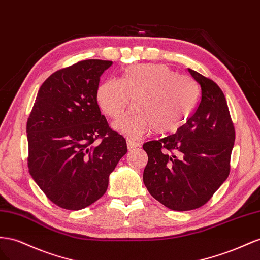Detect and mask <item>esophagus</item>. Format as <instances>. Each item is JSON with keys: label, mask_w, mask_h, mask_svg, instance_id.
Listing matches in <instances>:
<instances>
[{"label": "esophagus", "mask_w": 260, "mask_h": 260, "mask_svg": "<svg viewBox=\"0 0 260 260\" xmlns=\"http://www.w3.org/2000/svg\"><path fill=\"white\" fill-rule=\"evenodd\" d=\"M138 147H139V144H137V143H135V142H133V140H129V139L127 140V149H128L129 151L137 149Z\"/></svg>", "instance_id": "1"}]
</instances>
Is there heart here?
<instances>
[{
	"label": "heart",
	"mask_w": 260,
	"mask_h": 260,
	"mask_svg": "<svg viewBox=\"0 0 260 260\" xmlns=\"http://www.w3.org/2000/svg\"><path fill=\"white\" fill-rule=\"evenodd\" d=\"M199 95L194 79L181 76L165 64L145 63L126 68L121 79L109 78L98 87V105L111 118L121 116L133 98V107L114 127L132 139L152 131L171 134L185 124Z\"/></svg>",
	"instance_id": "heart-1"
}]
</instances>
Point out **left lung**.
I'll use <instances>...</instances> for the list:
<instances>
[{"label": "left lung", "mask_w": 260, "mask_h": 260, "mask_svg": "<svg viewBox=\"0 0 260 260\" xmlns=\"http://www.w3.org/2000/svg\"><path fill=\"white\" fill-rule=\"evenodd\" d=\"M200 88L195 112L175 134L144 144V183L169 209L204 206L228 179L235 129L220 87L188 69Z\"/></svg>", "instance_id": "8db88e82"}]
</instances>
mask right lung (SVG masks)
<instances>
[{
  "instance_id": "right-lung-1",
  "label": "right lung",
  "mask_w": 260,
  "mask_h": 260,
  "mask_svg": "<svg viewBox=\"0 0 260 260\" xmlns=\"http://www.w3.org/2000/svg\"><path fill=\"white\" fill-rule=\"evenodd\" d=\"M111 65L85 60L56 71L41 85L28 117L29 173L61 208L80 210L97 202L127 152L97 101L100 76Z\"/></svg>"
}]
</instances>
